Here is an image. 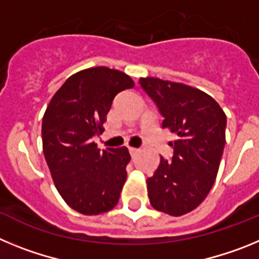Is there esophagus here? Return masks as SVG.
<instances>
[{"label":"esophagus","instance_id":"obj_1","mask_svg":"<svg viewBox=\"0 0 259 259\" xmlns=\"http://www.w3.org/2000/svg\"><path fill=\"white\" fill-rule=\"evenodd\" d=\"M128 150H130V154H131L132 157H135L137 153L140 152V149H137V148H128Z\"/></svg>","mask_w":259,"mask_h":259}]
</instances>
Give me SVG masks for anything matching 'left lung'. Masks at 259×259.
<instances>
[{"label":"left lung","instance_id":"1","mask_svg":"<svg viewBox=\"0 0 259 259\" xmlns=\"http://www.w3.org/2000/svg\"><path fill=\"white\" fill-rule=\"evenodd\" d=\"M141 88L163 116L162 128L176 135L170 161L161 157L148 178V194L158 211L179 217L205 200L221 164L226 144V114L211 96L193 87L141 77Z\"/></svg>","mask_w":259,"mask_h":259}]
</instances>
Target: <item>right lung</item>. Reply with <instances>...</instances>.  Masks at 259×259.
Instances as JSON below:
<instances>
[{
    "label": "right lung",
    "instance_id": "1",
    "mask_svg": "<svg viewBox=\"0 0 259 259\" xmlns=\"http://www.w3.org/2000/svg\"><path fill=\"white\" fill-rule=\"evenodd\" d=\"M135 87L118 70L93 67L68 77L53 96L42 118V149L62 198L84 215L113 209L127 179L131 155L125 146L100 150L101 135L113 100Z\"/></svg>",
    "mask_w": 259,
    "mask_h": 259
}]
</instances>
